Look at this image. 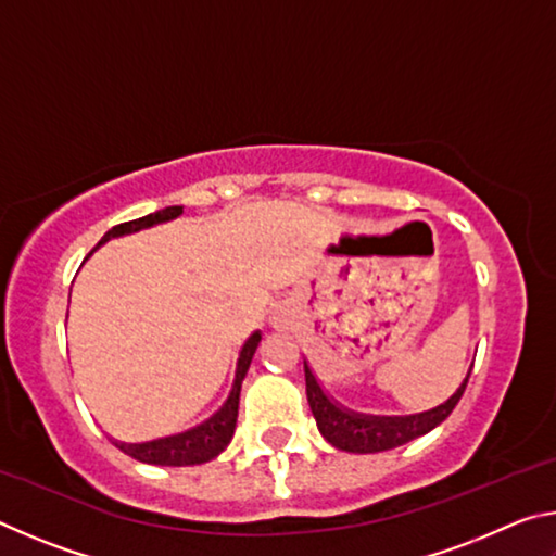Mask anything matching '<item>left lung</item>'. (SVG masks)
<instances>
[{"label":"left lung","instance_id":"8db88e82","mask_svg":"<svg viewBox=\"0 0 556 556\" xmlns=\"http://www.w3.org/2000/svg\"><path fill=\"white\" fill-rule=\"evenodd\" d=\"M304 372H306V397H308V404H312L318 431H321L328 444H333L341 451H351V454H375V451H388V448L407 444V441L417 439L421 434H427V431L441 425V421L454 412L460 394H464L468 384V378H466L464 384L456 390L454 397L431 412L414 414V417L380 419V417H361V414L336 407V404L321 392V388H318L314 372L308 370L306 363H304Z\"/></svg>","mask_w":556,"mask_h":556}]
</instances>
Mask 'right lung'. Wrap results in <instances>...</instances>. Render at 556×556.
<instances>
[{
	"label": "right lung",
	"mask_w": 556,
	"mask_h": 556,
	"mask_svg": "<svg viewBox=\"0 0 556 556\" xmlns=\"http://www.w3.org/2000/svg\"><path fill=\"white\" fill-rule=\"evenodd\" d=\"M184 208L181 205H172V208L156 211L152 215H144V218L129 220V223H119L115 228L105 232L98 244L108 242L110 238H117V235H127L135 230L149 228L154 223H164L172 220L176 215H181ZM260 333H252L250 341L244 343L240 361H238V372H235V382H232V392L228 402L223 404V409L211 417L205 425L199 429L186 431V434L178 437H168V439H159V441H149V444H135V446H125L117 444L127 456L142 460V464H154V466H195V464H205L220 454V451L230 444L232 431H235V421H238V404H240V388L244 375H248V368L252 363V355L257 351L260 343Z\"/></svg>",
	"instance_id": "add662e5"
}]
</instances>
